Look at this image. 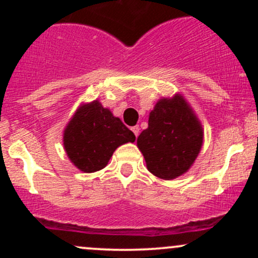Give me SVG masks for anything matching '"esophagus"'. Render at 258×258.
<instances>
[{"instance_id":"obj_1","label":"esophagus","mask_w":258,"mask_h":258,"mask_svg":"<svg viewBox=\"0 0 258 258\" xmlns=\"http://www.w3.org/2000/svg\"><path fill=\"white\" fill-rule=\"evenodd\" d=\"M131 130H132V132L135 133L136 137H138V135H139V126H133V127H131Z\"/></svg>"}]
</instances>
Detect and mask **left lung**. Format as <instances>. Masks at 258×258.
Segmentation results:
<instances>
[{
    "label": "left lung",
    "instance_id": "left-lung-1",
    "mask_svg": "<svg viewBox=\"0 0 258 258\" xmlns=\"http://www.w3.org/2000/svg\"><path fill=\"white\" fill-rule=\"evenodd\" d=\"M204 128L193 108L180 93L160 98L150 111L148 128L137 138L147 168L171 180L188 172L199 155Z\"/></svg>",
    "mask_w": 258,
    "mask_h": 258
}]
</instances>
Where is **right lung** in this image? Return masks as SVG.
<instances>
[{
    "mask_svg": "<svg viewBox=\"0 0 258 258\" xmlns=\"http://www.w3.org/2000/svg\"><path fill=\"white\" fill-rule=\"evenodd\" d=\"M136 136L98 99L82 103L63 131V146L74 166L86 173L108 165L115 150Z\"/></svg>",
    "mask_w": 258,
    "mask_h": 258,
    "instance_id": "add662e5",
    "label": "right lung"
}]
</instances>
